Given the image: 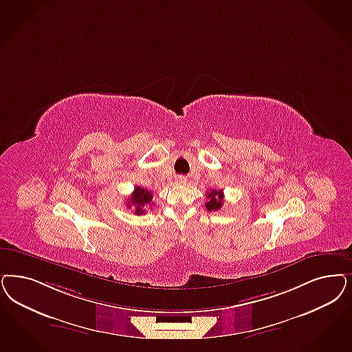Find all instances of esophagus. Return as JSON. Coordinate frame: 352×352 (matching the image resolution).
<instances>
[{"mask_svg":"<svg viewBox=\"0 0 352 352\" xmlns=\"http://www.w3.org/2000/svg\"><path fill=\"white\" fill-rule=\"evenodd\" d=\"M175 182L179 183V184H184V183L187 182V178L183 177V175H178V177L175 178Z\"/></svg>","mask_w":352,"mask_h":352,"instance_id":"esophagus-1","label":"esophagus"}]
</instances>
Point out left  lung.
Returning a JSON list of instances; mask_svg holds the SVG:
<instances>
[{"label": "left lung", "mask_w": 352, "mask_h": 352, "mask_svg": "<svg viewBox=\"0 0 352 352\" xmlns=\"http://www.w3.org/2000/svg\"><path fill=\"white\" fill-rule=\"evenodd\" d=\"M206 208L209 210V212H212V210H219V208L222 206L223 204V192H222V190H212L210 192H206Z\"/></svg>", "instance_id": "1"}]
</instances>
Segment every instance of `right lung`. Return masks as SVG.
<instances>
[{
    "label": "right lung",
    "instance_id": "right-lung-1",
    "mask_svg": "<svg viewBox=\"0 0 352 352\" xmlns=\"http://www.w3.org/2000/svg\"><path fill=\"white\" fill-rule=\"evenodd\" d=\"M152 203V194L151 191H148L143 187H135L133 194L130 196V201H129V206L131 208L133 206L135 214L140 216L146 213V206H151Z\"/></svg>",
    "mask_w": 352,
    "mask_h": 352
}]
</instances>
